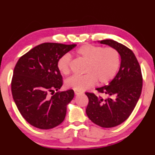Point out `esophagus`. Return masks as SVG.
Instances as JSON below:
<instances>
[{"label": "esophagus", "instance_id": "34e87169", "mask_svg": "<svg viewBox=\"0 0 155 155\" xmlns=\"http://www.w3.org/2000/svg\"><path fill=\"white\" fill-rule=\"evenodd\" d=\"M81 92L80 91H78V90H74V94H76V95H77V94H81Z\"/></svg>", "mask_w": 155, "mask_h": 155}]
</instances>
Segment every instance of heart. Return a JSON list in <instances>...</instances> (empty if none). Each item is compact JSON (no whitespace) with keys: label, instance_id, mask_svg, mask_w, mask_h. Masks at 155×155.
<instances>
[{"label":"heart","instance_id":"1","mask_svg":"<svg viewBox=\"0 0 155 155\" xmlns=\"http://www.w3.org/2000/svg\"><path fill=\"white\" fill-rule=\"evenodd\" d=\"M77 55L87 62L85 68V74L74 75L68 78L65 85L68 88L83 91L98 83L103 85L111 81L116 75L121 63L120 52L112 46L84 44L76 51ZM70 56L63 54L57 60L59 71L64 75L69 74Z\"/></svg>","mask_w":155,"mask_h":155}]
</instances>
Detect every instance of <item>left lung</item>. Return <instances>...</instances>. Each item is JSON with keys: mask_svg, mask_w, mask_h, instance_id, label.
<instances>
[{"mask_svg": "<svg viewBox=\"0 0 155 155\" xmlns=\"http://www.w3.org/2000/svg\"><path fill=\"white\" fill-rule=\"evenodd\" d=\"M100 42L114 47L120 52L121 65L108 85L96 88L98 93L104 94L106 98L85 92L89 99L86 114L94 124L111 128L124 122L133 112L141 95L143 78L140 64L130 49L113 40Z\"/></svg>", "mask_w": 155, "mask_h": 155, "instance_id": "left-lung-1", "label": "left lung"}]
</instances>
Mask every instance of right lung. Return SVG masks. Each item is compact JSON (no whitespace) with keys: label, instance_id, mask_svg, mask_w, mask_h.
I'll return each mask as SVG.
<instances>
[{"label":"right lung","instance_id":"add662e5","mask_svg":"<svg viewBox=\"0 0 155 155\" xmlns=\"http://www.w3.org/2000/svg\"><path fill=\"white\" fill-rule=\"evenodd\" d=\"M76 46L43 43L18 59L11 83L12 96L20 114L33 127L50 129L64 120L74 91H57L52 96L48 94L63 85L57 60Z\"/></svg>","mask_w":155,"mask_h":155}]
</instances>
